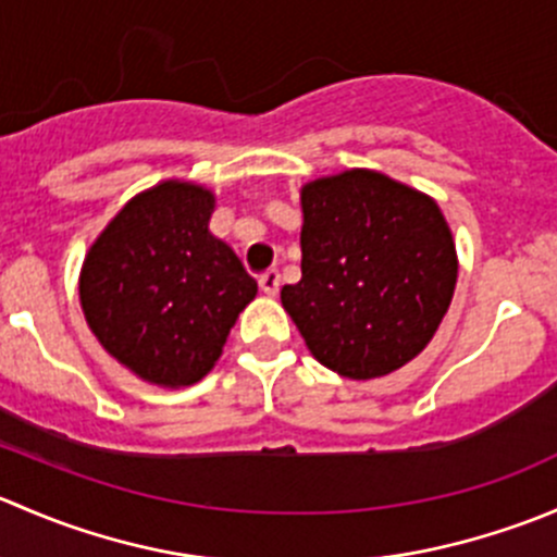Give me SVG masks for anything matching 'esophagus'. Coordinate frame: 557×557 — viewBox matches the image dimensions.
Wrapping results in <instances>:
<instances>
[{
    "label": "esophagus",
    "instance_id": "esophagus-1",
    "mask_svg": "<svg viewBox=\"0 0 557 557\" xmlns=\"http://www.w3.org/2000/svg\"><path fill=\"white\" fill-rule=\"evenodd\" d=\"M258 285H261V290L267 296H277V290H280V272H277V269H267V272L258 277Z\"/></svg>",
    "mask_w": 557,
    "mask_h": 557
}]
</instances>
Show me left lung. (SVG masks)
I'll return each mask as SVG.
<instances>
[{"label":"left lung","instance_id":"1","mask_svg":"<svg viewBox=\"0 0 557 557\" xmlns=\"http://www.w3.org/2000/svg\"><path fill=\"white\" fill-rule=\"evenodd\" d=\"M301 280L280 290L307 347L350 380L385 377L434 339L458 256L431 196L372 170L301 188Z\"/></svg>","mask_w":557,"mask_h":557}]
</instances>
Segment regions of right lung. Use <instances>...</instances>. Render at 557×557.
Instances as JSON below:
<instances>
[{
    "label": "right lung",
    "mask_w": 557,
    "mask_h": 557,
    "mask_svg": "<svg viewBox=\"0 0 557 557\" xmlns=\"http://www.w3.org/2000/svg\"><path fill=\"white\" fill-rule=\"evenodd\" d=\"M212 210V190L164 180L134 196L83 261L88 329L145 383H199L258 294L237 252L210 234Z\"/></svg>",
    "instance_id": "add662e5"
}]
</instances>
